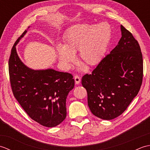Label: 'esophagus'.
Instances as JSON below:
<instances>
[{"label":"esophagus","instance_id":"esophagus-1","mask_svg":"<svg viewBox=\"0 0 150 150\" xmlns=\"http://www.w3.org/2000/svg\"><path fill=\"white\" fill-rule=\"evenodd\" d=\"M74 79H75V84H79L81 82V78L77 75H75Z\"/></svg>","mask_w":150,"mask_h":150}]
</instances>
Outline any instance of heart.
<instances>
[{"label":"heart","mask_w":150,"mask_h":150,"mask_svg":"<svg viewBox=\"0 0 150 150\" xmlns=\"http://www.w3.org/2000/svg\"><path fill=\"white\" fill-rule=\"evenodd\" d=\"M111 36V27L106 22L73 26L66 34L64 46L57 47L60 61L69 66L74 61L73 54L79 51L78 59L81 64L88 68L97 65L106 52Z\"/></svg>","instance_id":"heart-1"}]
</instances>
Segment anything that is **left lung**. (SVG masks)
Instances as JSON below:
<instances>
[{
    "label": "left lung",
    "instance_id": "obj_1",
    "mask_svg": "<svg viewBox=\"0 0 150 150\" xmlns=\"http://www.w3.org/2000/svg\"><path fill=\"white\" fill-rule=\"evenodd\" d=\"M122 37L82 85L87 91L88 106L95 116L111 120L125 111L137 95L142 83L141 47L131 32L120 26Z\"/></svg>",
    "mask_w": 150,
    "mask_h": 150
}]
</instances>
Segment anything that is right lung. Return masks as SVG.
I'll return each mask as SVG.
<instances>
[{
  "label": "right lung",
  "instance_id": "1",
  "mask_svg": "<svg viewBox=\"0 0 150 150\" xmlns=\"http://www.w3.org/2000/svg\"><path fill=\"white\" fill-rule=\"evenodd\" d=\"M16 40L8 61L9 81L14 97L31 119L44 126L55 127L66 119V101L74 88L71 73L52 69L33 70L19 59L16 45L26 33Z\"/></svg>",
  "mask_w": 150,
  "mask_h": 150
}]
</instances>
